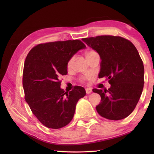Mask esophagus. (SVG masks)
I'll use <instances>...</instances> for the list:
<instances>
[{
	"instance_id": "34e87169",
	"label": "esophagus",
	"mask_w": 154,
	"mask_h": 154,
	"mask_svg": "<svg viewBox=\"0 0 154 154\" xmlns=\"http://www.w3.org/2000/svg\"><path fill=\"white\" fill-rule=\"evenodd\" d=\"M85 92H86V93H87V94H90L92 92V90L91 88H86Z\"/></svg>"
}]
</instances>
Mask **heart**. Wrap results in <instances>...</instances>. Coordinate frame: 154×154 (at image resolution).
<instances>
[{
  "mask_svg": "<svg viewBox=\"0 0 154 154\" xmlns=\"http://www.w3.org/2000/svg\"><path fill=\"white\" fill-rule=\"evenodd\" d=\"M97 52L94 51V50H87V51L85 52V57L86 58H88V57L92 55V54H95ZM73 58H71L70 60H69L68 63H67V66H68V68H70L72 66V64H73Z\"/></svg>",
  "mask_w": 154,
  "mask_h": 154,
  "instance_id": "b5f03b06",
  "label": "heart"
}]
</instances>
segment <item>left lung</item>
Listing matches in <instances>:
<instances>
[{"instance_id":"obj_1","label":"left lung","mask_w":154,"mask_h":154,"mask_svg":"<svg viewBox=\"0 0 154 154\" xmlns=\"http://www.w3.org/2000/svg\"><path fill=\"white\" fill-rule=\"evenodd\" d=\"M82 40L100 54L99 78L106 77L111 84L108 90H92L101 97L97 111L113 121L128 117L137 104L144 84V64L135 46L129 40L113 35Z\"/></svg>"}]
</instances>
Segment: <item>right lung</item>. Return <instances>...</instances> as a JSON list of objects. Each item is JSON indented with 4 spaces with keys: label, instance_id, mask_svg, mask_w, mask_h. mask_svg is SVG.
<instances>
[{
    "label": "right lung",
    "instance_id": "1",
    "mask_svg": "<svg viewBox=\"0 0 154 154\" xmlns=\"http://www.w3.org/2000/svg\"><path fill=\"white\" fill-rule=\"evenodd\" d=\"M85 48L80 40L41 43L29 51L24 62L22 84L25 100L45 127L59 129L70 123L79 99L86 92L81 86L61 89L60 76L67 74V63Z\"/></svg>",
    "mask_w": 154,
    "mask_h": 154
}]
</instances>
